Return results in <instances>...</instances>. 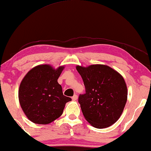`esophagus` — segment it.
Here are the masks:
<instances>
[{
    "instance_id": "1",
    "label": "esophagus",
    "mask_w": 151,
    "mask_h": 151,
    "mask_svg": "<svg viewBox=\"0 0 151 151\" xmlns=\"http://www.w3.org/2000/svg\"><path fill=\"white\" fill-rule=\"evenodd\" d=\"M72 99H73V100H74V101H75V100H76L78 99V96H77V95H74L73 97H72Z\"/></svg>"
}]
</instances>
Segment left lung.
<instances>
[{
	"instance_id": "left-lung-1",
	"label": "left lung",
	"mask_w": 151,
	"mask_h": 151,
	"mask_svg": "<svg viewBox=\"0 0 151 151\" xmlns=\"http://www.w3.org/2000/svg\"><path fill=\"white\" fill-rule=\"evenodd\" d=\"M86 93L78 102L85 119L90 125L103 129L120 118L127 100V88L123 76L104 64L76 66Z\"/></svg>"
}]
</instances>
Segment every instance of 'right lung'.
<instances>
[{
  "label": "right lung",
  "mask_w": 151,
  "mask_h": 151,
  "mask_svg": "<svg viewBox=\"0 0 151 151\" xmlns=\"http://www.w3.org/2000/svg\"><path fill=\"white\" fill-rule=\"evenodd\" d=\"M64 68L51 65L34 67L24 76L19 85L18 98L22 111L36 124L47 125L59 118L71 98L64 96L58 79Z\"/></svg>",
  "instance_id": "1"
}]
</instances>
